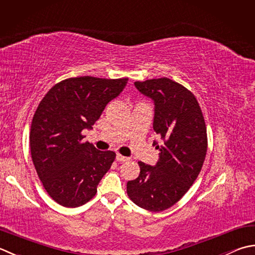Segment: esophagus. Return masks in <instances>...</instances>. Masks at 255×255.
Wrapping results in <instances>:
<instances>
[{"mask_svg":"<svg viewBox=\"0 0 255 255\" xmlns=\"http://www.w3.org/2000/svg\"><path fill=\"white\" fill-rule=\"evenodd\" d=\"M116 160L117 161H121V162H125V161H128L129 158L128 157H125V156H122V154L117 153L116 154Z\"/></svg>","mask_w":255,"mask_h":255,"instance_id":"obj_1","label":"esophagus"}]
</instances>
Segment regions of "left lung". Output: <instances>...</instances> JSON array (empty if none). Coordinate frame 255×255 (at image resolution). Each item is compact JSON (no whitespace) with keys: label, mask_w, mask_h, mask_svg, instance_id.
Wrapping results in <instances>:
<instances>
[{"label":"left lung","mask_w":255,"mask_h":255,"mask_svg":"<svg viewBox=\"0 0 255 255\" xmlns=\"http://www.w3.org/2000/svg\"><path fill=\"white\" fill-rule=\"evenodd\" d=\"M153 102V130L163 140L154 166L139 161L140 173L127 182L133 203L149 211H162L178 202L196 180L207 153V128L194 95L169 78L134 82Z\"/></svg>","instance_id":"obj_1"}]
</instances>
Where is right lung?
Returning a JSON list of instances; mask_svg holds the SVG:
<instances>
[{"mask_svg":"<svg viewBox=\"0 0 255 255\" xmlns=\"http://www.w3.org/2000/svg\"><path fill=\"white\" fill-rule=\"evenodd\" d=\"M128 78H68L49 89L34 114L29 146L45 190L61 206H83L96 194L99 181L115 160L83 141L106 105L119 96Z\"/></svg>","mask_w":255,"mask_h":255,"instance_id":"obj_1","label":"right lung"}]
</instances>
